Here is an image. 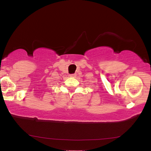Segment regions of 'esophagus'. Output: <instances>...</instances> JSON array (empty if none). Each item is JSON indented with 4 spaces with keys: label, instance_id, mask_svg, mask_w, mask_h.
Segmentation results:
<instances>
[{
    "label": "esophagus",
    "instance_id": "1",
    "mask_svg": "<svg viewBox=\"0 0 151 151\" xmlns=\"http://www.w3.org/2000/svg\"><path fill=\"white\" fill-rule=\"evenodd\" d=\"M76 76H77V74H70V77H76Z\"/></svg>",
    "mask_w": 151,
    "mask_h": 151
}]
</instances>
